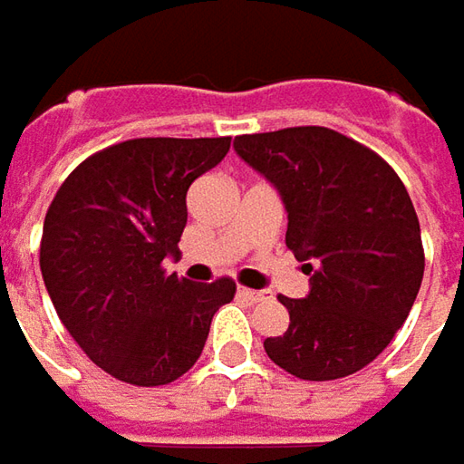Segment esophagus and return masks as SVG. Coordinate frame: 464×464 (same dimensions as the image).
Masks as SVG:
<instances>
[{
    "mask_svg": "<svg viewBox=\"0 0 464 464\" xmlns=\"http://www.w3.org/2000/svg\"><path fill=\"white\" fill-rule=\"evenodd\" d=\"M238 295L246 297L251 303H262L269 297V290H248V287H238Z\"/></svg>",
    "mask_w": 464,
    "mask_h": 464,
    "instance_id": "34e87169",
    "label": "esophagus"
}]
</instances>
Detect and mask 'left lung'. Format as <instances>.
I'll return each instance as SVG.
<instances>
[{"label": "left lung", "mask_w": 464, "mask_h": 464, "mask_svg": "<svg viewBox=\"0 0 464 464\" xmlns=\"http://www.w3.org/2000/svg\"><path fill=\"white\" fill-rule=\"evenodd\" d=\"M236 153L277 187L285 244L311 275L266 357L300 380L367 367L403 326L423 280L419 218L406 187L372 149L331 128L300 125L236 136Z\"/></svg>", "instance_id": "1"}]
</instances>
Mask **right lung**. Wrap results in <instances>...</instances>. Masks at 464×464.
<instances>
[{"label":"right lung","instance_id":"add662e5","mask_svg":"<svg viewBox=\"0 0 464 464\" xmlns=\"http://www.w3.org/2000/svg\"><path fill=\"white\" fill-rule=\"evenodd\" d=\"M228 149V136L133 138L84 159L58 187L43 223V282L107 375L140 388L174 382L236 295L231 277L195 285L164 269L179 254L189 184Z\"/></svg>","mask_w":464,"mask_h":464}]
</instances>
